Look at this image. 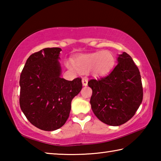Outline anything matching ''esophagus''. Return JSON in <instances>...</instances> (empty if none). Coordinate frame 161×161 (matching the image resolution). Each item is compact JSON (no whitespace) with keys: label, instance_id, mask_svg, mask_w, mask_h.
<instances>
[{"label":"esophagus","instance_id":"1","mask_svg":"<svg viewBox=\"0 0 161 161\" xmlns=\"http://www.w3.org/2000/svg\"><path fill=\"white\" fill-rule=\"evenodd\" d=\"M87 84H88V79L84 77L82 79V84L83 86H86Z\"/></svg>","mask_w":161,"mask_h":161}]
</instances>
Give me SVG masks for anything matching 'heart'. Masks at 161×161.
<instances>
[{
    "label": "heart",
    "mask_w": 161,
    "mask_h": 161,
    "mask_svg": "<svg viewBox=\"0 0 161 161\" xmlns=\"http://www.w3.org/2000/svg\"><path fill=\"white\" fill-rule=\"evenodd\" d=\"M114 64L113 54L108 51H99L96 53L79 56L75 61V67L81 72L92 70L94 75H104L109 72ZM71 69L74 66L70 62L66 64Z\"/></svg>",
    "instance_id": "heart-1"
}]
</instances>
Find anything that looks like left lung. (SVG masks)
Wrapping results in <instances>:
<instances>
[{
	"label": "left lung",
	"mask_w": 161,
	"mask_h": 161,
	"mask_svg": "<svg viewBox=\"0 0 161 161\" xmlns=\"http://www.w3.org/2000/svg\"><path fill=\"white\" fill-rule=\"evenodd\" d=\"M107 77L90 80L92 109L101 121L109 126L124 124L134 116L143 100L140 72L129 54L123 53Z\"/></svg>",
	"instance_id": "1"
}]
</instances>
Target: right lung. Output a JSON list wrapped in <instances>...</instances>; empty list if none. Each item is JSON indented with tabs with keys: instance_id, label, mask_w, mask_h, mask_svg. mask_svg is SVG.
Returning a JSON list of instances; mask_svg holds the SVG:
<instances>
[{
	"instance_id": "right-lung-1",
	"label": "right lung",
	"mask_w": 161,
	"mask_h": 161,
	"mask_svg": "<svg viewBox=\"0 0 161 161\" xmlns=\"http://www.w3.org/2000/svg\"><path fill=\"white\" fill-rule=\"evenodd\" d=\"M60 51L48 47L32 54L20 77L22 111L33 126L48 131L65 124L72 100L82 88L80 77L72 81L60 77Z\"/></svg>"
}]
</instances>
